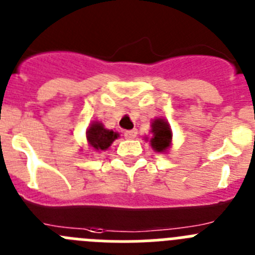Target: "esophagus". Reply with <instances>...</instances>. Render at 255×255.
<instances>
[{
	"instance_id": "1",
	"label": "esophagus",
	"mask_w": 255,
	"mask_h": 255,
	"mask_svg": "<svg viewBox=\"0 0 255 255\" xmlns=\"http://www.w3.org/2000/svg\"><path fill=\"white\" fill-rule=\"evenodd\" d=\"M125 137L127 139H133L137 137V129H130V130H126L125 132Z\"/></svg>"
}]
</instances>
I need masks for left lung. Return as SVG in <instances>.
Returning a JSON list of instances; mask_svg holds the SVG:
<instances>
[{"label": "left lung", "instance_id": "obj_1", "mask_svg": "<svg viewBox=\"0 0 255 255\" xmlns=\"http://www.w3.org/2000/svg\"><path fill=\"white\" fill-rule=\"evenodd\" d=\"M151 133H152V138L150 139L151 147L156 152H166L167 148L170 147L171 137H173L170 126L167 125L165 119L156 118L151 125Z\"/></svg>", "mask_w": 255, "mask_h": 255}]
</instances>
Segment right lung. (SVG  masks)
<instances>
[{
	"label": "right lung",
	"instance_id": "1",
	"mask_svg": "<svg viewBox=\"0 0 255 255\" xmlns=\"http://www.w3.org/2000/svg\"><path fill=\"white\" fill-rule=\"evenodd\" d=\"M118 137V133L107 129L100 122H93L86 130V139L91 147L96 151H104L109 148L114 139Z\"/></svg>",
	"mask_w": 255,
	"mask_h": 255
}]
</instances>
